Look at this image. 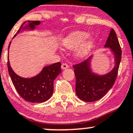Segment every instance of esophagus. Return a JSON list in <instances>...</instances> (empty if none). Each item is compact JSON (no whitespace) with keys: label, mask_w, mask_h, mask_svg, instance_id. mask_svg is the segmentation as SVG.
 <instances>
[{"label":"esophagus","mask_w":133,"mask_h":133,"mask_svg":"<svg viewBox=\"0 0 133 133\" xmlns=\"http://www.w3.org/2000/svg\"><path fill=\"white\" fill-rule=\"evenodd\" d=\"M61 68H62L63 70H65V69H68V68H69V65H68L67 64H65V63H63L62 65H61Z\"/></svg>","instance_id":"obj_1"}]
</instances>
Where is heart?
Returning a JSON list of instances; mask_svg holds the SVG:
<instances>
[{
  "mask_svg": "<svg viewBox=\"0 0 133 133\" xmlns=\"http://www.w3.org/2000/svg\"><path fill=\"white\" fill-rule=\"evenodd\" d=\"M89 36V33L86 32H73L64 37L61 44L64 48L69 50L76 48L75 57L78 59H83L91 52L96 44L94 39L88 38Z\"/></svg>",
  "mask_w": 133,
  "mask_h": 133,
  "instance_id": "b5f03b06",
  "label": "heart"
}]
</instances>
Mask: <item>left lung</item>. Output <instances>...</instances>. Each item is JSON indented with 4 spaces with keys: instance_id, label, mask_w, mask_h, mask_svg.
Here are the masks:
<instances>
[{
    "instance_id": "obj_1",
    "label": "left lung",
    "mask_w": 133,
    "mask_h": 133,
    "mask_svg": "<svg viewBox=\"0 0 133 133\" xmlns=\"http://www.w3.org/2000/svg\"><path fill=\"white\" fill-rule=\"evenodd\" d=\"M104 48H109L114 56V68L105 75L92 72V56L83 62L73 65L76 76V94L80 99L86 102L97 101L105 96L114 85L121 61V46L115 32L111 29Z\"/></svg>"
}]
</instances>
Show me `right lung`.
Returning <instances> with one entry per match:
<instances>
[{
	"mask_svg": "<svg viewBox=\"0 0 133 133\" xmlns=\"http://www.w3.org/2000/svg\"><path fill=\"white\" fill-rule=\"evenodd\" d=\"M40 23V21L29 20L24 22L13 38L22 31L34 30L36 26ZM11 43V41L9 44L8 50ZM61 62L55 63L43 68L41 72L36 76L25 78L21 77L14 72L9 63V55L8 57V72L12 83L19 96L23 99L30 103H43L51 97L54 92V82L61 72Z\"/></svg>",
	"mask_w": 133,
	"mask_h": 133,
	"instance_id": "right-lung-1",
	"label": "right lung"
}]
</instances>
